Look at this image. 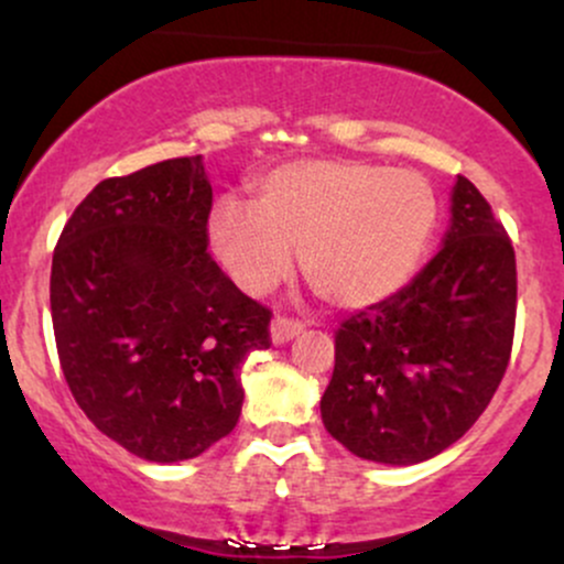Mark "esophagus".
<instances>
[{
	"label": "esophagus",
	"mask_w": 564,
	"mask_h": 564,
	"mask_svg": "<svg viewBox=\"0 0 564 564\" xmlns=\"http://www.w3.org/2000/svg\"><path fill=\"white\" fill-rule=\"evenodd\" d=\"M300 334H302L300 321H291V318H283V315H278V318H273V323H270V339H273V345H286V341H291Z\"/></svg>",
	"instance_id": "obj_1"
}]
</instances>
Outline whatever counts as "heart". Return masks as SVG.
Instances as JSON below:
<instances>
[{
    "label": "heart",
    "mask_w": 564,
    "mask_h": 564,
    "mask_svg": "<svg viewBox=\"0 0 564 564\" xmlns=\"http://www.w3.org/2000/svg\"><path fill=\"white\" fill-rule=\"evenodd\" d=\"M440 225L424 174L368 161L304 159L257 183V206L223 198L209 217L212 254L238 289L273 291L302 251L310 289L341 310H366L403 291Z\"/></svg>",
    "instance_id": "1"
}]
</instances>
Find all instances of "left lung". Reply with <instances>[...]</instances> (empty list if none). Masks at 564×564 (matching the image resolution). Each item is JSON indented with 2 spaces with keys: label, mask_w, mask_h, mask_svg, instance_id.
<instances>
[{
  "label": "left lung",
  "mask_w": 564,
  "mask_h": 564,
  "mask_svg": "<svg viewBox=\"0 0 564 564\" xmlns=\"http://www.w3.org/2000/svg\"><path fill=\"white\" fill-rule=\"evenodd\" d=\"M514 313V249L482 193L458 174L437 254L403 291L336 332L321 398L328 435L390 467L443 453L501 384Z\"/></svg>",
  "instance_id": "obj_1"
}]
</instances>
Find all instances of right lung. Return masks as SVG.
Returning a JSON list of instances; mask_svg holds the SVG:
<instances>
[{
    "label": "right lung",
    "mask_w": 564,
    "mask_h": 564,
    "mask_svg": "<svg viewBox=\"0 0 564 564\" xmlns=\"http://www.w3.org/2000/svg\"><path fill=\"white\" fill-rule=\"evenodd\" d=\"M204 159L108 177L76 206L53 254L50 310L70 394L102 435L156 464L230 435L238 368L270 347V310L206 246Z\"/></svg>",
    "instance_id": "obj_1"
}]
</instances>
